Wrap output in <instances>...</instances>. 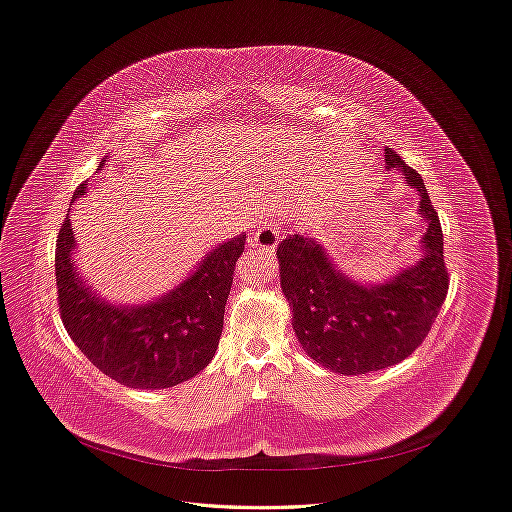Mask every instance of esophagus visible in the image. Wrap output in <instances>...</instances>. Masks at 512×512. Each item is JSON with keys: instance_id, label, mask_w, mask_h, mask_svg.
<instances>
[{"instance_id": "34e87169", "label": "esophagus", "mask_w": 512, "mask_h": 512, "mask_svg": "<svg viewBox=\"0 0 512 512\" xmlns=\"http://www.w3.org/2000/svg\"><path fill=\"white\" fill-rule=\"evenodd\" d=\"M278 240H280V224L265 222L263 226L257 228V232H253V236L249 238V245L263 255H272L278 245Z\"/></svg>"}]
</instances>
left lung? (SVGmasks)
Returning <instances> with one entry per match:
<instances>
[{"label": "left lung", "mask_w": 512, "mask_h": 512, "mask_svg": "<svg viewBox=\"0 0 512 512\" xmlns=\"http://www.w3.org/2000/svg\"><path fill=\"white\" fill-rule=\"evenodd\" d=\"M386 168H398L419 193L427 230L415 265L367 286L336 270L315 238L290 234L276 253L294 334L313 361L342 375L405 361L432 330L448 292L442 226L423 178L394 149H386Z\"/></svg>", "instance_id": "obj_1"}]
</instances>
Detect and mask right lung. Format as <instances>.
Instances as JSON below:
<instances>
[{
  "mask_svg": "<svg viewBox=\"0 0 512 512\" xmlns=\"http://www.w3.org/2000/svg\"><path fill=\"white\" fill-rule=\"evenodd\" d=\"M85 188L80 184L72 199L83 195ZM245 240L247 236L240 234L222 242L161 299L118 307L99 299L76 272L72 259L76 240L66 215L56 240V284L64 328L99 371L128 388L161 390L191 380L218 351L234 267L245 251Z\"/></svg>",
  "mask_w": 512,
  "mask_h": 512,
  "instance_id": "obj_1",
  "label": "right lung"
}]
</instances>
